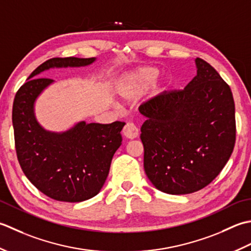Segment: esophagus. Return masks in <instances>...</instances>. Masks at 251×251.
Masks as SVG:
<instances>
[{
	"label": "esophagus",
	"instance_id": "1",
	"mask_svg": "<svg viewBox=\"0 0 251 251\" xmlns=\"http://www.w3.org/2000/svg\"><path fill=\"white\" fill-rule=\"evenodd\" d=\"M122 133H124V135L126 137V139L133 140L139 135V129H137L132 122H127V124L125 126L124 130H122Z\"/></svg>",
	"mask_w": 251,
	"mask_h": 251
}]
</instances>
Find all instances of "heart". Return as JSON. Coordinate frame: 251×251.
<instances>
[{
	"label": "heart",
	"instance_id": "1",
	"mask_svg": "<svg viewBox=\"0 0 251 251\" xmlns=\"http://www.w3.org/2000/svg\"><path fill=\"white\" fill-rule=\"evenodd\" d=\"M158 70L152 67H142L124 75L117 83V93L126 100L140 97L147 91L151 97L159 95L165 90L163 82L155 80Z\"/></svg>",
	"mask_w": 251,
	"mask_h": 251
}]
</instances>
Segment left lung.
Listing matches in <instances>:
<instances>
[{"mask_svg": "<svg viewBox=\"0 0 251 251\" xmlns=\"http://www.w3.org/2000/svg\"><path fill=\"white\" fill-rule=\"evenodd\" d=\"M195 61L197 75L185 88L154 97L142 110L145 173L156 188L172 195L210 184L236 140L231 89L210 64Z\"/></svg>", "mask_w": 251, "mask_h": 251, "instance_id": "left-lung-1", "label": "left lung"}]
</instances>
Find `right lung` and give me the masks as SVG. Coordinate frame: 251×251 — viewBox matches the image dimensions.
Returning a JSON list of instances; mask_svg holds the SVG:
<instances>
[{
  "label": "right lung",
  "instance_id": "1",
  "mask_svg": "<svg viewBox=\"0 0 251 251\" xmlns=\"http://www.w3.org/2000/svg\"><path fill=\"white\" fill-rule=\"evenodd\" d=\"M91 58H50L33 70L20 86L13 104L16 154L25 176L44 195L58 201L79 202L100 193L111 159L121 145L125 122L109 125L79 122L63 133L45 131L34 117L37 97L52 79L38 76L54 67H80Z\"/></svg>",
  "mask_w": 251,
  "mask_h": 251
}]
</instances>
